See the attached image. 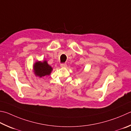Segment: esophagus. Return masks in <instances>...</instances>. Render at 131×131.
<instances>
[{
	"instance_id": "esophagus-1",
	"label": "esophagus",
	"mask_w": 131,
	"mask_h": 131,
	"mask_svg": "<svg viewBox=\"0 0 131 131\" xmlns=\"http://www.w3.org/2000/svg\"><path fill=\"white\" fill-rule=\"evenodd\" d=\"M66 66H67V65H66V63H63L61 64V68H65V67H66Z\"/></svg>"
}]
</instances>
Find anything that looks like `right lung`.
<instances>
[{"label":"right lung","mask_w":131,"mask_h":131,"mask_svg":"<svg viewBox=\"0 0 131 131\" xmlns=\"http://www.w3.org/2000/svg\"><path fill=\"white\" fill-rule=\"evenodd\" d=\"M53 68L46 61H37L34 64V72L36 76L40 78L45 75H50Z\"/></svg>","instance_id":"obj_1"}]
</instances>
